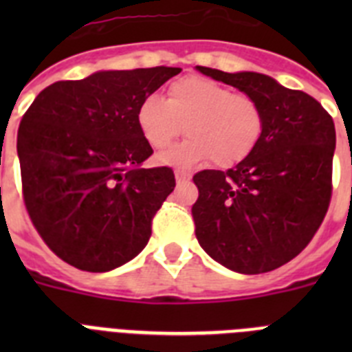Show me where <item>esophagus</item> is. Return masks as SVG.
Wrapping results in <instances>:
<instances>
[{
  "label": "esophagus",
  "mask_w": 352,
  "mask_h": 352,
  "mask_svg": "<svg viewBox=\"0 0 352 352\" xmlns=\"http://www.w3.org/2000/svg\"><path fill=\"white\" fill-rule=\"evenodd\" d=\"M174 178H176V183H186V182H190V174L185 173V170H176L174 173Z\"/></svg>",
  "instance_id": "obj_1"
}]
</instances>
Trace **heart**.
Returning a JSON list of instances; mask_svg holds the SVG:
<instances>
[{
    "instance_id": "obj_1",
    "label": "heart",
    "mask_w": 352,
    "mask_h": 352,
    "mask_svg": "<svg viewBox=\"0 0 352 352\" xmlns=\"http://www.w3.org/2000/svg\"><path fill=\"white\" fill-rule=\"evenodd\" d=\"M138 126L157 151L169 148L183 133L188 139L157 158L174 167H194L214 160L231 167L256 149L264 132L259 102L245 93H232L217 80L188 76L174 80L167 98L149 95L138 107Z\"/></svg>"
}]
</instances>
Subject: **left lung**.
Instances as JSON below:
<instances>
[{
    "label": "left lung",
    "instance_id": "1",
    "mask_svg": "<svg viewBox=\"0 0 352 352\" xmlns=\"http://www.w3.org/2000/svg\"><path fill=\"white\" fill-rule=\"evenodd\" d=\"M195 68L256 98L264 113L263 138L245 160L194 176L199 245L232 272L280 268L310 243L328 211L333 120L316 98L264 74Z\"/></svg>",
    "mask_w": 352,
    "mask_h": 352
}]
</instances>
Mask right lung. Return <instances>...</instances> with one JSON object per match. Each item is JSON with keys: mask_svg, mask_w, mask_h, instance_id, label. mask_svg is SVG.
Returning <instances> with one entry per match:
<instances>
[{"mask_svg": "<svg viewBox=\"0 0 352 352\" xmlns=\"http://www.w3.org/2000/svg\"><path fill=\"white\" fill-rule=\"evenodd\" d=\"M182 68L102 70L38 93L17 132L24 204L65 263L111 272L148 245L174 190L170 167L144 169L153 149L138 126L142 98Z\"/></svg>", "mask_w": 352, "mask_h": 352, "instance_id": "right-lung-1", "label": "right lung"}]
</instances>
